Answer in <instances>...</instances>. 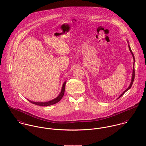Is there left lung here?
<instances>
[{
	"mask_svg": "<svg viewBox=\"0 0 146 146\" xmlns=\"http://www.w3.org/2000/svg\"><path fill=\"white\" fill-rule=\"evenodd\" d=\"M129 48L130 51L131 52V54H132V55H133V59H134V66H133V74H132V78H131V83H130V84L129 86V87L126 90H125V91L119 97V98H120V97H121V96H122L129 89H130V88H131V86H132V84H133V82H134V78H135V69H134V54H133V53L132 52V51H131V50L130 49V48L129 45Z\"/></svg>",
	"mask_w": 146,
	"mask_h": 146,
	"instance_id": "8db88e82",
	"label": "left lung"
}]
</instances>
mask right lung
Here are the masks:
<instances>
[{
    "label": "right lung",
    "instance_id": "obj_1",
    "mask_svg": "<svg viewBox=\"0 0 146 146\" xmlns=\"http://www.w3.org/2000/svg\"><path fill=\"white\" fill-rule=\"evenodd\" d=\"M65 84H66V82H65L63 84V87H62V91H61V92L60 94H59V95L55 98V99L52 100H51L50 101L48 102H33V101H30L29 100L30 102L33 103L35 105H38V106H50V105H54L57 102H58L62 98V97H63V95L64 94V91H65Z\"/></svg>",
    "mask_w": 146,
    "mask_h": 146
}]
</instances>
